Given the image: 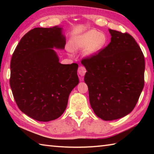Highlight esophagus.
Here are the masks:
<instances>
[{"mask_svg": "<svg viewBox=\"0 0 154 154\" xmlns=\"http://www.w3.org/2000/svg\"><path fill=\"white\" fill-rule=\"evenodd\" d=\"M85 72H86V69H85L84 66H81L79 67V69H78V73H79L80 76H84Z\"/></svg>", "mask_w": 154, "mask_h": 154, "instance_id": "1", "label": "esophagus"}]
</instances>
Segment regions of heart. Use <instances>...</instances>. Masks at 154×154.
<instances>
[{"label":"heart","instance_id":"b5f03b06","mask_svg":"<svg viewBox=\"0 0 154 154\" xmlns=\"http://www.w3.org/2000/svg\"><path fill=\"white\" fill-rule=\"evenodd\" d=\"M106 43V37L105 34L92 30L72 38L70 43V48L72 51L85 49V55L90 56L100 51Z\"/></svg>","mask_w":154,"mask_h":154}]
</instances>
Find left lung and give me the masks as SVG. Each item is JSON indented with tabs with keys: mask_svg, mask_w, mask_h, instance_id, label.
I'll return each mask as SVG.
<instances>
[{
	"mask_svg": "<svg viewBox=\"0 0 154 154\" xmlns=\"http://www.w3.org/2000/svg\"><path fill=\"white\" fill-rule=\"evenodd\" d=\"M111 42L98 54L83 59L84 81L90 105L105 121L127 116L133 110L144 87L145 58L128 33L109 29Z\"/></svg>",
	"mask_w": 154,
	"mask_h": 154,
	"instance_id": "1",
	"label": "left lung"
}]
</instances>
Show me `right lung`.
Here are the masks:
<instances>
[{"mask_svg": "<svg viewBox=\"0 0 154 154\" xmlns=\"http://www.w3.org/2000/svg\"><path fill=\"white\" fill-rule=\"evenodd\" d=\"M62 28H35L21 38L13 54L10 86L18 107L35 120L60 117L79 83L78 64H62L54 48L64 49Z\"/></svg>", "mask_w": 154, "mask_h": 154, "instance_id": "right-lung-1", "label": "right lung"}]
</instances>
